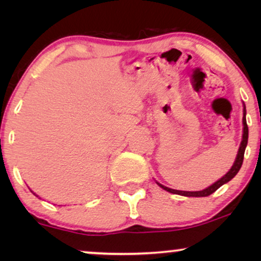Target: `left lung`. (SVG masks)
Listing matches in <instances>:
<instances>
[{"instance_id":"8db88e82","label":"left lung","mask_w":261,"mask_h":261,"mask_svg":"<svg viewBox=\"0 0 261 261\" xmlns=\"http://www.w3.org/2000/svg\"><path fill=\"white\" fill-rule=\"evenodd\" d=\"M242 123H244V134H242V141L240 144V147H239V152L237 155V159L231 166V169L228 171V172L224 174V176L215 181L213 185H210L204 190L202 191H180V190H174V189H170L167 187H164L163 184H159L156 181V184L159 185L160 188L164 189V190L171 192V194H176V195H180V196H187V197H206V196L212 195L213 192H215L217 189L220 187H222L223 184H226L229 181L231 178H234L237 176V173L239 172V170L241 169L242 162H244V154H245V149L246 146H247V141H248V127H247V122H246V107L244 105V117H242Z\"/></svg>"}]
</instances>
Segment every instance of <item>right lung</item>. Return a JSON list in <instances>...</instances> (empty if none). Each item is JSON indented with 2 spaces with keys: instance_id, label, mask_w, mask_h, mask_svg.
Returning <instances> with one entry per match:
<instances>
[{
  "instance_id": "add662e5",
  "label": "right lung",
  "mask_w": 261,
  "mask_h": 261,
  "mask_svg": "<svg viewBox=\"0 0 261 261\" xmlns=\"http://www.w3.org/2000/svg\"><path fill=\"white\" fill-rule=\"evenodd\" d=\"M34 195H35V194H34Z\"/></svg>"
}]
</instances>
